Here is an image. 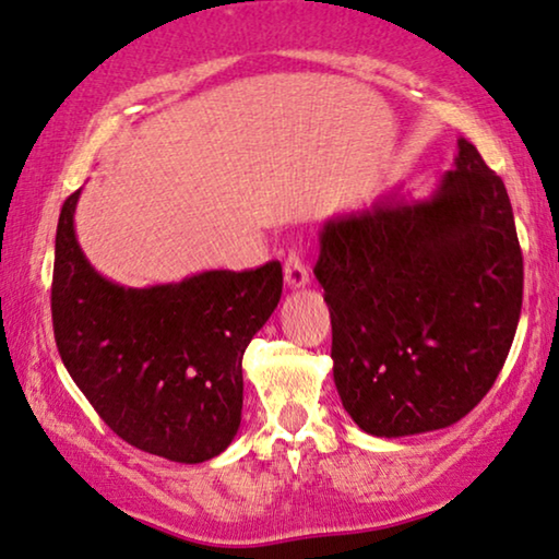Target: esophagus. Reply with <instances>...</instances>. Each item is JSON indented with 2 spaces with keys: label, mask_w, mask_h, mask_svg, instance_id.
Instances as JSON below:
<instances>
[{
  "label": "esophagus",
  "mask_w": 559,
  "mask_h": 559,
  "mask_svg": "<svg viewBox=\"0 0 559 559\" xmlns=\"http://www.w3.org/2000/svg\"><path fill=\"white\" fill-rule=\"evenodd\" d=\"M284 278H286L288 288H304L309 284V271H307V265H304V260L296 250L288 252V258L284 263Z\"/></svg>",
  "instance_id": "esophagus-1"
}]
</instances>
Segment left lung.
<instances>
[{
  "instance_id": "left-lung-1",
  "label": "left lung",
  "mask_w": 559,
  "mask_h": 559,
  "mask_svg": "<svg viewBox=\"0 0 559 559\" xmlns=\"http://www.w3.org/2000/svg\"><path fill=\"white\" fill-rule=\"evenodd\" d=\"M314 275L334 385L357 427H450L496 383L522 314L524 258L501 176L460 138L429 199L391 193L324 222Z\"/></svg>"
}]
</instances>
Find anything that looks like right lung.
Instances as JSON below:
<instances>
[{"label":"right lung","instance_id":"add662e5","mask_svg":"<svg viewBox=\"0 0 559 559\" xmlns=\"http://www.w3.org/2000/svg\"><path fill=\"white\" fill-rule=\"evenodd\" d=\"M79 193L58 217L50 288L63 366L132 448L174 463L212 460L240 429L242 355L278 307L281 263L151 288L111 284L79 248Z\"/></svg>","mask_w":559,"mask_h":559}]
</instances>
